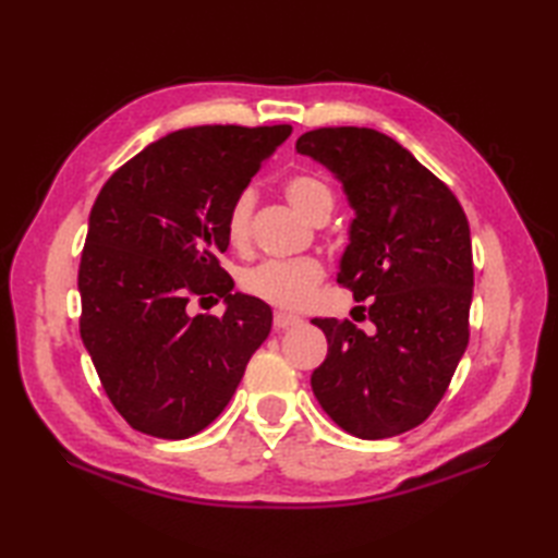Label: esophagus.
Listing matches in <instances>:
<instances>
[{"instance_id":"1","label":"esophagus","mask_w":558,"mask_h":558,"mask_svg":"<svg viewBox=\"0 0 558 558\" xmlns=\"http://www.w3.org/2000/svg\"><path fill=\"white\" fill-rule=\"evenodd\" d=\"M272 324H276L278 330H286V328H292V326H300L302 318L294 316V314H288V312H278L276 318H272Z\"/></svg>"}]
</instances>
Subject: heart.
Returning a JSON list of instances; mask_svg holds the SVG:
<instances>
[{
  "instance_id": "b5f03b06",
  "label": "heart",
  "mask_w": 558,
  "mask_h": 558,
  "mask_svg": "<svg viewBox=\"0 0 558 558\" xmlns=\"http://www.w3.org/2000/svg\"><path fill=\"white\" fill-rule=\"evenodd\" d=\"M286 196L310 220H316L318 216H330V208H333V194H330V189L322 177L316 174H292L286 182ZM252 210V192H242L232 201L228 218H225V234H228L230 244L242 246L248 240ZM322 278L324 266L312 256L270 258L242 272V288L270 304L300 310V306L310 302Z\"/></svg>"
}]
</instances>
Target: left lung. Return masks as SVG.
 Segmentation results:
<instances>
[{
  "instance_id": "left-lung-1",
  "label": "left lung",
  "mask_w": 558,
  "mask_h": 558,
  "mask_svg": "<svg viewBox=\"0 0 558 558\" xmlns=\"http://www.w3.org/2000/svg\"><path fill=\"white\" fill-rule=\"evenodd\" d=\"M298 153L336 177L354 210L338 282L369 298L372 333L314 318L328 354L312 374L318 405L357 438L429 417L468 348L472 244L450 189L376 129H314Z\"/></svg>"
}]
</instances>
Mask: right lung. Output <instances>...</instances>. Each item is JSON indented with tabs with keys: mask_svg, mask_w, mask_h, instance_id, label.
Here are the masks:
<instances>
[{
	"mask_svg": "<svg viewBox=\"0 0 558 558\" xmlns=\"http://www.w3.org/2000/svg\"><path fill=\"white\" fill-rule=\"evenodd\" d=\"M292 126H189L153 141L93 204L81 254V340L134 429L189 438L218 417L272 312L218 264L232 201ZM223 298L222 317L187 302ZM213 300V298H210ZM218 302V300H216Z\"/></svg>",
	"mask_w": 558,
	"mask_h": 558,
	"instance_id": "1",
	"label": "right lung"
}]
</instances>
